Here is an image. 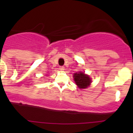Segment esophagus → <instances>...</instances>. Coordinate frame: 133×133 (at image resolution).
Masks as SVG:
<instances>
[{
  "instance_id": "1",
  "label": "esophagus",
  "mask_w": 133,
  "mask_h": 133,
  "mask_svg": "<svg viewBox=\"0 0 133 133\" xmlns=\"http://www.w3.org/2000/svg\"><path fill=\"white\" fill-rule=\"evenodd\" d=\"M59 69L61 70H64V67L63 66H61L59 67Z\"/></svg>"
}]
</instances>
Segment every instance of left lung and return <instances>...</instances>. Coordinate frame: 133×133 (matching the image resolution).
I'll list each match as a JSON object with an SVG mask.
<instances>
[{"instance_id": "obj_1", "label": "left lung", "mask_w": 133, "mask_h": 133, "mask_svg": "<svg viewBox=\"0 0 133 133\" xmlns=\"http://www.w3.org/2000/svg\"><path fill=\"white\" fill-rule=\"evenodd\" d=\"M74 80L79 89H87L91 83V79L89 75L83 72H78L74 74Z\"/></svg>"}]
</instances>
